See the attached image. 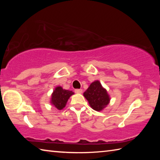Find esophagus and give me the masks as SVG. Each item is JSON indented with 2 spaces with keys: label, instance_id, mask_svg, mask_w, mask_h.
I'll return each mask as SVG.
<instances>
[{
  "label": "esophagus",
  "instance_id": "1",
  "mask_svg": "<svg viewBox=\"0 0 160 160\" xmlns=\"http://www.w3.org/2000/svg\"><path fill=\"white\" fill-rule=\"evenodd\" d=\"M75 93H82V89H75Z\"/></svg>",
  "mask_w": 160,
  "mask_h": 160
}]
</instances>
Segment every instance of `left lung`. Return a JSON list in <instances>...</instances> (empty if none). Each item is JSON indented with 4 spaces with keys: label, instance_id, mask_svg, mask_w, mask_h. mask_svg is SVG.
I'll return each instance as SVG.
<instances>
[{
    "label": "left lung",
    "instance_id": "1",
    "mask_svg": "<svg viewBox=\"0 0 160 160\" xmlns=\"http://www.w3.org/2000/svg\"><path fill=\"white\" fill-rule=\"evenodd\" d=\"M84 96L88 99L90 107L97 112L102 111L110 101L107 90L102 88L98 80L91 84L84 92Z\"/></svg>",
    "mask_w": 160,
    "mask_h": 160
}]
</instances>
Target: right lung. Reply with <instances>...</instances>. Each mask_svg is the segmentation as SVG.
<instances>
[{
  "mask_svg": "<svg viewBox=\"0 0 160 160\" xmlns=\"http://www.w3.org/2000/svg\"><path fill=\"white\" fill-rule=\"evenodd\" d=\"M73 94L72 91L63 90L61 87H57L52 94L51 104L58 110H61L66 106L69 97Z\"/></svg>",
  "mask_w": 160,
  "mask_h": 160,
  "instance_id": "obj_1",
  "label": "right lung"
}]
</instances>
